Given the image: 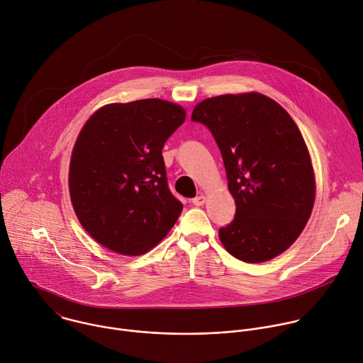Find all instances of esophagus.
I'll return each mask as SVG.
<instances>
[{
    "label": "esophagus",
    "mask_w": 363,
    "mask_h": 363,
    "mask_svg": "<svg viewBox=\"0 0 363 363\" xmlns=\"http://www.w3.org/2000/svg\"><path fill=\"white\" fill-rule=\"evenodd\" d=\"M205 202H206V196H205V195H202V194L192 199V203H194L195 206H202Z\"/></svg>",
    "instance_id": "1"
}]
</instances>
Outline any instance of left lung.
I'll list each match as a JSON object with an SVG mask.
<instances>
[{"label": "left lung", "instance_id": "left-lung-1", "mask_svg": "<svg viewBox=\"0 0 363 363\" xmlns=\"http://www.w3.org/2000/svg\"><path fill=\"white\" fill-rule=\"evenodd\" d=\"M191 119L212 133L235 199V219L219 229L223 248L248 264L285 252L302 233L316 194L311 154L295 121L259 92L206 98Z\"/></svg>", "mask_w": 363, "mask_h": 363}]
</instances>
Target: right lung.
I'll return each instance as SVG.
<instances>
[{
	"label": "right lung",
	"instance_id": "add662e5",
	"mask_svg": "<svg viewBox=\"0 0 363 363\" xmlns=\"http://www.w3.org/2000/svg\"><path fill=\"white\" fill-rule=\"evenodd\" d=\"M185 118L184 106L160 98L106 104L88 118L68 188L79 223L99 245L144 255L175 225L182 203L168 189L162 148Z\"/></svg>",
	"mask_w": 363,
	"mask_h": 363
}]
</instances>
